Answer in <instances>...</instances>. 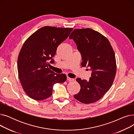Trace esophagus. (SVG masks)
I'll list each match as a JSON object with an SVG mask.
<instances>
[{
  "instance_id": "1",
  "label": "esophagus",
  "mask_w": 134,
  "mask_h": 134,
  "mask_svg": "<svg viewBox=\"0 0 134 134\" xmlns=\"http://www.w3.org/2000/svg\"><path fill=\"white\" fill-rule=\"evenodd\" d=\"M67 81H74V79H72V78H69V77H68V76H67Z\"/></svg>"
}]
</instances>
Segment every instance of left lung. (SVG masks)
<instances>
[{
	"instance_id": "8db88e82",
	"label": "left lung",
	"mask_w": 134,
	"mask_h": 134,
	"mask_svg": "<svg viewBox=\"0 0 134 134\" xmlns=\"http://www.w3.org/2000/svg\"><path fill=\"white\" fill-rule=\"evenodd\" d=\"M69 38L80 52L81 66L92 71L88 81L76 79L81 88L74 97L83 104L94 103L108 92L114 81L116 61L113 48L107 37L90 28L74 29Z\"/></svg>"
}]
</instances>
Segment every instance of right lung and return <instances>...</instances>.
Segmentation results:
<instances>
[{
    "label": "right lung",
    "instance_id": "1",
    "mask_svg": "<svg viewBox=\"0 0 134 134\" xmlns=\"http://www.w3.org/2000/svg\"><path fill=\"white\" fill-rule=\"evenodd\" d=\"M73 29L46 26L35 31L25 41L18 55L17 69L21 85L32 99H47L52 96L55 83L66 80L65 74H56L48 66L49 63L54 62L53 57L58 47Z\"/></svg>",
    "mask_w": 134,
    "mask_h": 134
}]
</instances>
